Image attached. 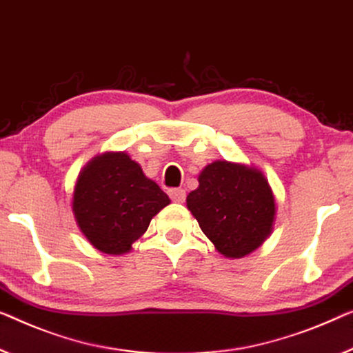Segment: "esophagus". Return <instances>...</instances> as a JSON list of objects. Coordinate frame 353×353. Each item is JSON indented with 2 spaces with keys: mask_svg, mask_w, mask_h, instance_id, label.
Listing matches in <instances>:
<instances>
[{
  "mask_svg": "<svg viewBox=\"0 0 353 353\" xmlns=\"http://www.w3.org/2000/svg\"><path fill=\"white\" fill-rule=\"evenodd\" d=\"M170 196L174 203H183L185 201V190L183 188H172V190H170Z\"/></svg>",
  "mask_w": 353,
  "mask_h": 353,
  "instance_id": "esophagus-1",
  "label": "esophagus"
}]
</instances>
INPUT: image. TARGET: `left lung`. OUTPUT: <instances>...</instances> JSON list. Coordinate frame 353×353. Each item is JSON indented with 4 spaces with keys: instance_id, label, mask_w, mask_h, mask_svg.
Segmentation results:
<instances>
[{
    "instance_id": "obj_1",
    "label": "left lung",
    "mask_w": 353,
    "mask_h": 353,
    "mask_svg": "<svg viewBox=\"0 0 353 353\" xmlns=\"http://www.w3.org/2000/svg\"><path fill=\"white\" fill-rule=\"evenodd\" d=\"M187 208L199 228L227 259H243L265 243L276 215L274 194L255 168L219 160L198 177Z\"/></svg>"
}]
</instances>
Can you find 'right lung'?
<instances>
[{
    "mask_svg": "<svg viewBox=\"0 0 353 353\" xmlns=\"http://www.w3.org/2000/svg\"><path fill=\"white\" fill-rule=\"evenodd\" d=\"M171 199L125 152L94 157L77 177L72 212L94 249L122 255Z\"/></svg>",
    "mask_w": 353,
    "mask_h": 353,
    "instance_id": "add662e5",
    "label": "right lung"
}]
</instances>
